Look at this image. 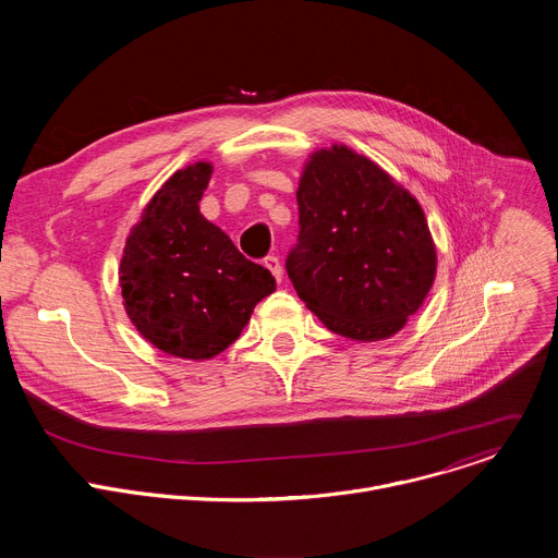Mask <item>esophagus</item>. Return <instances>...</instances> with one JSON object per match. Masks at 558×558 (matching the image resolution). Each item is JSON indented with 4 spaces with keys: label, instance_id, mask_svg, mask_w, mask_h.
<instances>
[{
    "label": "esophagus",
    "instance_id": "1",
    "mask_svg": "<svg viewBox=\"0 0 558 558\" xmlns=\"http://www.w3.org/2000/svg\"><path fill=\"white\" fill-rule=\"evenodd\" d=\"M265 267L271 271V276L276 278V282H282V265H280V260H278L276 256L265 258Z\"/></svg>",
    "mask_w": 558,
    "mask_h": 558
}]
</instances>
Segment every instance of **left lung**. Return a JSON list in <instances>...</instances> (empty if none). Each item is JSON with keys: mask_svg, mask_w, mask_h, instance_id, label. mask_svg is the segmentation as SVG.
I'll list each match as a JSON object with an SVG mask.
<instances>
[{"mask_svg": "<svg viewBox=\"0 0 558 558\" xmlns=\"http://www.w3.org/2000/svg\"><path fill=\"white\" fill-rule=\"evenodd\" d=\"M295 198L300 235L287 274L306 308L355 342L400 333L437 276L420 201L342 143L308 154Z\"/></svg>", "mask_w": 558, "mask_h": 558, "instance_id": "8db88e82", "label": "left lung"}]
</instances>
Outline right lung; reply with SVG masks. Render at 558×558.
<instances>
[{"label": "right lung", "mask_w": 558, "mask_h": 558, "mask_svg": "<svg viewBox=\"0 0 558 558\" xmlns=\"http://www.w3.org/2000/svg\"><path fill=\"white\" fill-rule=\"evenodd\" d=\"M211 172L209 161L177 170L130 229L119 265L136 331L158 351L194 362L233 344L254 306L276 291L274 276L201 214Z\"/></svg>", "instance_id": "right-lung-1"}]
</instances>
